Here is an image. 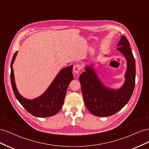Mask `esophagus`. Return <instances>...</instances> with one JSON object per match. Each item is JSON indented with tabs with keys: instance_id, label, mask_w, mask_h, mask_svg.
<instances>
[{
	"instance_id": "obj_1",
	"label": "esophagus",
	"mask_w": 149,
	"mask_h": 149,
	"mask_svg": "<svg viewBox=\"0 0 149 149\" xmlns=\"http://www.w3.org/2000/svg\"><path fill=\"white\" fill-rule=\"evenodd\" d=\"M81 70V66L79 64L74 65L73 67V71L76 74H78Z\"/></svg>"
}]
</instances>
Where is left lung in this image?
Listing matches in <instances>:
<instances>
[{
	"mask_svg": "<svg viewBox=\"0 0 149 149\" xmlns=\"http://www.w3.org/2000/svg\"><path fill=\"white\" fill-rule=\"evenodd\" d=\"M117 49L123 54L127 61L125 81L118 89L106 88L99 79L92 66H87L79 76L84 104L96 116L107 117L116 114L127 104L133 93L136 81V62L125 36H121Z\"/></svg>",
	"mask_w": 149,
	"mask_h": 149,
	"instance_id": "left-lung-1",
	"label": "left lung"
}]
</instances>
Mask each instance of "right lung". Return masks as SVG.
<instances>
[{
  "label": "right lung",
  "mask_w": 149,
  "mask_h": 149,
  "mask_svg": "<svg viewBox=\"0 0 149 149\" xmlns=\"http://www.w3.org/2000/svg\"><path fill=\"white\" fill-rule=\"evenodd\" d=\"M17 54V52L13 55L11 62L10 80L13 91L17 100L30 114L34 116L47 118L55 115L63 105L67 88L74 78L72 73L73 66L71 65L62 69L42 96L30 100L22 96L16 88L12 65Z\"/></svg>",
  "instance_id": "1"
}]
</instances>
